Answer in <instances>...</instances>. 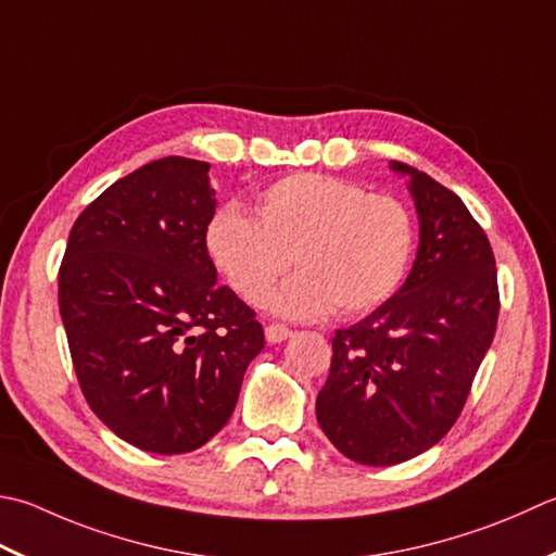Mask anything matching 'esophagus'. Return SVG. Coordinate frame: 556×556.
Returning a JSON list of instances; mask_svg holds the SVG:
<instances>
[{"mask_svg": "<svg viewBox=\"0 0 556 556\" xmlns=\"http://www.w3.org/2000/svg\"><path fill=\"white\" fill-rule=\"evenodd\" d=\"M265 337H267V342H269V344H277V342H285V340H289V337H291V330L287 328V325H277V323H271V325H267V328H265Z\"/></svg>", "mask_w": 556, "mask_h": 556, "instance_id": "obj_1", "label": "esophagus"}]
</instances>
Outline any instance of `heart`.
Wrapping results in <instances>:
<instances>
[{
    "instance_id": "heart-1",
    "label": "heart",
    "mask_w": 556,
    "mask_h": 556,
    "mask_svg": "<svg viewBox=\"0 0 556 556\" xmlns=\"http://www.w3.org/2000/svg\"><path fill=\"white\" fill-rule=\"evenodd\" d=\"M412 243L415 226L400 200L320 173L267 185L255 219L224 204L204 228L212 263L248 303H263L289 265L301 271L271 299L289 318L374 311L405 277Z\"/></svg>"
}]
</instances>
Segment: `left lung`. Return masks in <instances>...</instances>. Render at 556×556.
<instances>
[{"mask_svg": "<svg viewBox=\"0 0 556 556\" xmlns=\"http://www.w3.org/2000/svg\"><path fill=\"white\" fill-rule=\"evenodd\" d=\"M409 178L419 248L405 285L332 337L330 376L315 402L320 429L346 458L386 467L437 445L460 417L498 318L496 263L458 194L427 173Z\"/></svg>", "mask_w": 556, "mask_h": 556, "instance_id": "8db88e82", "label": "left lung"}]
</instances>
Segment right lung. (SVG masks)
Segmentation results:
<instances>
[{"label": "right lung", "mask_w": 556, "mask_h": 556, "mask_svg": "<svg viewBox=\"0 0 556 556\" xmlns=\"http://www.w3.org/2000/svg\"><path fill=\"white\" fill-rule=\"evenodd\" d=\"M210 163L166 156L113 182L74 222L60 315L81 393L115 437L178 455L224 429L263 352L255 311L204 245Z\"/></svg>", "instance_id": "1"}]
</instances>
